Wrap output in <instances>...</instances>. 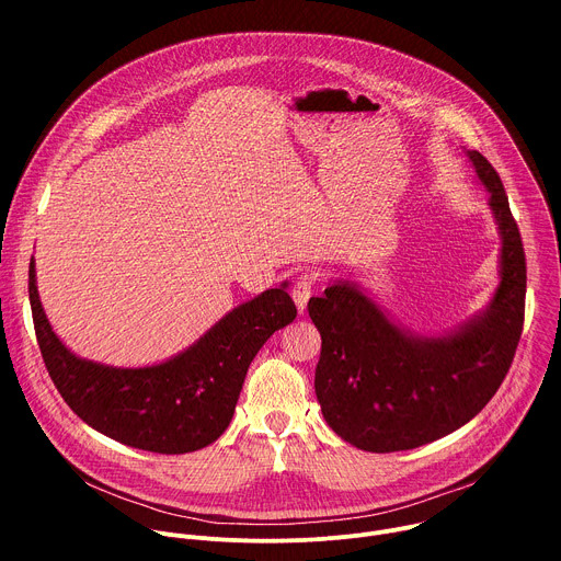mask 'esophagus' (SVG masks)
<instances>
[{"mask_svg": "<svg viewBox=\"0 0 561 561\" xmlns=\"http://www.w3.org/2000/svg\"><path fill=\"white\" fill-rule=\"evenodd\" d=\"M312 286H314V275H312V273H299V275H297L290 295H293L295 306H297L299 312L306 310V304H308V299H310V295H312Z\"/></svg>", "mask_w": 561, "mask_h": 561, "instance_id": "34e87169", "label": "esophagus"}]
</instances>
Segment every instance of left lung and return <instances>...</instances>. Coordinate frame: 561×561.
Here are the masks:
<instances>
[{"instance_id":"1","label":"left lung","mask_w":561,"mask_h":561,"mask_svg":"<svg viewBox=\"0 0 561 561\" xmlns=\"http://www.w3.org/2000/svg\"><path fill=\"white\" fill-rule=\"evenodd\" d=\"M468 157L502 232V282L482 314L446 337H417L348 282L308 301L322 335L317 402L329 426L362 450H411L457 431L491 402L513 364L526 308L524 244L497 171L482 152Z\"/></svg>"}]
</instances>
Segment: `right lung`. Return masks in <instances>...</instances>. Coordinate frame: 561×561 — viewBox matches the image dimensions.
Wrapping results in <instances>:
<instances>
[{
    "mask_svg": "<svg viewBox=\"0 0 561 561\" xmlns=\"http://www.w3.org/2000/svg\"><path fill=\"white\" fill-rule=\"evenodd\" d=\"M28 297L46 370L70 411L115 442L162 455L199 450L228 428L253 357L297 314L286 286L271 288L232 308L178 357L115 368L79 359L53 333L35 286V260Z\"/></svg>",
    "mask_w": 561,
    "mask_h": 561,
    "instance_id": "add662e5",
    "label": "right lung"
}]
</instances>
